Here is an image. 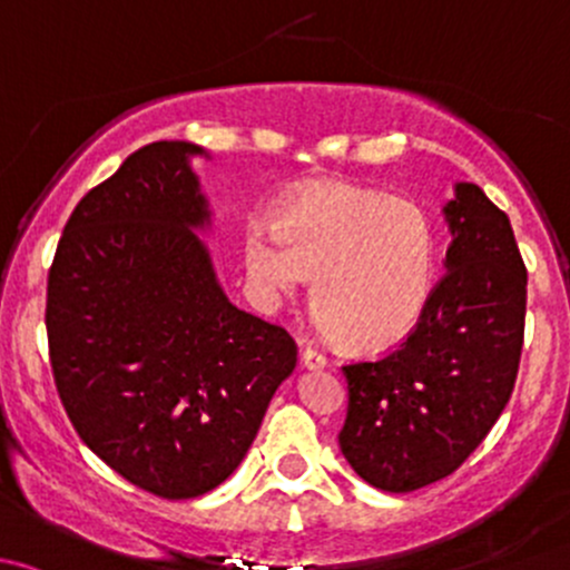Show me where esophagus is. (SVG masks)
Returning a JSON list of instances; mask_svg holds the SVG:
<instances>
[{
    "instance_id": "34e87169",
    "label": "esophagus",
    "mask_w": 570,
    "mask_h": 570,
    "mask_svg": "<svg viewBox=\"0 0 570 570\" xmlns=\"http://www.w3.org/2000/svg\"><path fill=\"white\" fill-rule=\"evenodd\" d=\"M302 362L307 367H324L326 365V354L321 348H315V345H307V348L302 351Z\"/></svg>"
}]
</instances>
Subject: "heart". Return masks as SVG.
Wrapping results in <instances>:
<instances>
[{"mask_svg": "<svg viewBox=\"0 0 570 570\" xmlns=\"http://www.w3.org/2000/svg\"><path fill=\"white\" fill-rule=\"evenodd\" d=\"M246 272L266 296L318 277L315 307L354 348H386L420 324L436 285V238L414 203L348 184H321L285 205L277 233L244 242Z\"/></svg>", "mask_w": 570, "mask_h": 570, "instance_id": "obj_1", "label": "heart"}]
</instances>
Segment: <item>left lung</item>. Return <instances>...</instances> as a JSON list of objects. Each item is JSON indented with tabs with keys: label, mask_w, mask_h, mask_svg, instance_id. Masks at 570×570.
<instances>
[{
	"label": "left lung",
	"mask_w": 570,
	"mask_h": 570,
	"mask_svg": "<svg viewBox=\"0 0 570 570\" xmlns=\"http://www.w3.org/2000/svg\"><path fill=\"white\" fill-rule=\"evenodd\" d=\"M448 272L397 348L343 365L348 412L340 450L392 494L431 485L489 436L513 395L524 345L527 266L513 227L474 184L444 208Z\"/></svg>",
	"instance_id": "obj_1"
}]
</instances>
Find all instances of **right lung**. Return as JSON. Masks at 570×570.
Wrapping results in <instances>:
<instances>
[{"instance_id": "1", "label": "right lung", "mask_w": 570, "mask_h": 570, "mask_svg": "<svg viewBox=\"0 0 570 570\" xmlns=\"http://www.w3.org/2000/svg\"><path fill=\"white\" fill-rule=\"evenodd\" d=\"M189 142L134 150L66 222L46 283L57 392L81 442L161 500L225 483L296 367L279 324L216 285Z\"/></svg>"}]
</instances>
